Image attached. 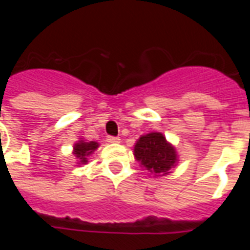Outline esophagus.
<instances>
[{"mask_svg":"<svg viewBox=\"0 0 250 250\" xmlns=\"http://www.w3.org/2000/svg\"><path fill=\"white\" fill-rule=\"evenodd\" d=\"M106 141L109 144H118V143H120V138H118V136H107Z\"/></svg>","mask_w":250,"mask_h":250,"instance_id":"obj_1","label":"esophagus"}]
</instances>
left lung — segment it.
<instances>
[{
	"label": "left lung",
	"instance_id": "8db88e82",
	"mask_svg": "<svg viewBox=\"0 0 250 250\" xmlns=\"http://www.w3.org/2000/svg\"><path fill=\"white\" fill-rule=\"evenodd\" d=\"M134 155L141 167L155 176L169 174L178 161L175 147L167 143L161 132H150L140 136L134 147Z\"/></svg>",
	"mask_w": 250,
	"mask_h": 250
}]
</instances>
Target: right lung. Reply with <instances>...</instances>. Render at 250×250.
<instances>
[{"label": "right lung", "mask_w": 250, "mask_h": 250, "mask_svg": "<svg viewBox=\"0 0 250 250\" xmlns=\"http://www.w3.org/2000/svg\"><path fill=\"white\" fill-rule=\"evenodd\" d=\"M99 144L95 141H87L80 140L77 141L74 145V154L77 159H79V164H86L87 163V156L91 155L95 150L98 149Z\"/></svg>", "instance_id": "right-lung-1"}]
</instances>
